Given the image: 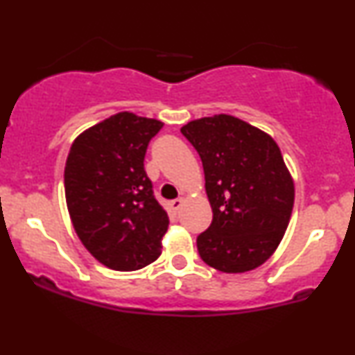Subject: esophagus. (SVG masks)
Returning <instances> with one entry per match:
<instances>
[{
    "mask_svg": "<svg viewBox=\"0 0 355 355\" xmlns=\"http://www.w3.org/2000/svg\"><path fill=\"white\" fill-rule=\"evenodd\" d=\"M182 205H183V198H175V200L170 202V209H172L173 211L180 210Z\"/></svg>",
    "mask_w": 355,
    "mask_h": 355,
    "instance_id": "esophagus-1",
    "label": "esophagus"
}]
</instances>
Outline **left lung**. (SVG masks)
Masks as SVG:
<instances>
[{"label": "left lung", "mask_w": 355, "mask_h": 355, "mask_svg": "<svg viewBox=\"0 0 355 355\" xmlns=\"http://www.w3.org/2000/svg\"><path fill=\"white\" fill-rule=\"evenodd\" d=\"M200 155L214 211L197 237L207 266L227 274L254 270L275 252L294 207V182L274 138L230 115L182 126Z\"/></svg>", "instance_id": "1"}]
</instances>
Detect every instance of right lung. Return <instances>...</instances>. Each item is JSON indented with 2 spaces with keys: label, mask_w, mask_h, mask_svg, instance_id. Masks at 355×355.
Wrapping results in <instances>:
<instances>
[{
  "label": "right lung",
  "mask_w": 355,
  "mask_h": 355,
  "mask_svg": "<svg viewBox=\"0 0 355 355\" xmlns=\"http://www.w3.org/2000/svg\"><path fill=\"white\" fill-rule=\"evenodd\" d=\"M164 123L121 112L73 141L64 197L81 243L98 262L130 272L155 262L168 215L153 195L144 160Z\"/></svg>",
  "instance_id": "obj_1"
}]
</instances>
